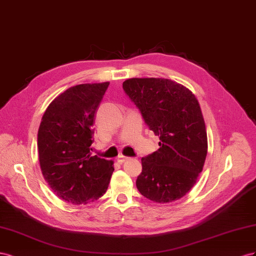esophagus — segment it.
Masks as SVG:
<instances>
[{"instance_id": "esophagus-1", "label": "esophagus", "mask_w": 256, "mask_h": 256, "mask_svg": "<svg viewBox=\"0 0 256 256\" xmlns=\"http://www.w3.org/2000/svg\"><path fill=\"white\" fill-rule=\"evenodd\" d=\"M126 160H128V156H118V158H116V160H118V163H120V164H122V163H124V162H126Z\"/></svg>"}]
</instances>
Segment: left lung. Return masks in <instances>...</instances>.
Listing matches in <instances>:
<instances>
[{"label":"left lung","mask_w":256,"mask_h":256,"mask_svg":"<svg viewBox=\"0 0 256 256\" xmlns=\"http://www.w3.org/2000/svg\"><path fill=\"white\" fill-rule=\"evenodd\" d=\"M123 90L160 137L158 150L142 158L138 191L160 204L180 200L196 184L207 156L198 100L186 86L166 78L126 79Z\"/></svg>","instance_id":"8db88e82"}]
</instances>
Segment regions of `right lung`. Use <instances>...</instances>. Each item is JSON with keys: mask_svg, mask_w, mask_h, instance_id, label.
I'll return each instance as SVG.
<instances>
[{"mask_svg": "<svg viewBox=\"0 0 256 256\" xmlns=\"http://www.w3.org/2000/svg\"><path fill=\"white\" fill-rule=\"evenodd\" d=\"M109 82L82 84L56 96L44 114L38 134L40 170L50 188L72 205L103 196L114 162L92 156L94 116Z\"/></svg>", "mask_w": 256, "mask_h": 256, "instance_id": "add662e5", "label": "right lung"}]
</instances>
